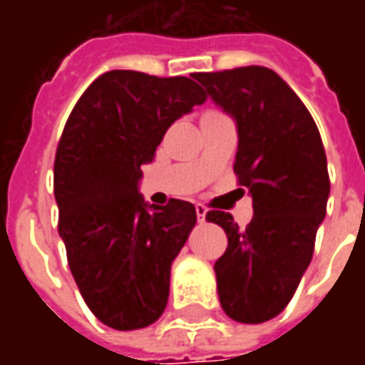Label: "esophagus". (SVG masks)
<instances>
[{"instance_id": "esophagus-1", "label": "esophagus", "mask_w": 365, "mask_h": 365, "mask_svg": "<svg viewBox=\"0 0 365 365\" xmlns=\"http://www.w3.org/2000/svg\"><path fill=\"white\" fill-rule=\"evenodd\" d=\"M195 213H197V219H199V222H203V221H205L207 207H205V205H201V203H197V205H195Z\"/></svg>"}]
</instances>
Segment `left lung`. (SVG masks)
<instances>
[{"label":"left lung","instance_id":"obj_1","mask_svg":"<svg viewBox=\"0 0 365 365\" xmlns=\"http://www.w3.org/2000/svg\"><path fill=\"white\" fill-rule=\"evenodd\" d=\"M193 78L237 119L232 170L254 207L246 229L225 211L205 217L229 238L215 262L221 307L232 321L266 322L287 307L313 258L330 193L324 146L309 109L274 70L245 66Z\"/></svg>","mask_w":365,"mask_h":365}]
</instances>
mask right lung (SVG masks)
Returning <instances> with one entry per match:
<instances>
[{"mask_svg":"<svg viewBox=\"0 0 365 365\" xmlns=\"http://www.w3.org/2000/svg\"><path fill=\"white\" fill-rule=\"evenodd\" d=\"M205 91L191 78L111 70L68 117L54 158L58 232L86 305L115 330L164 313L170 268L197 222L190 201L146 205L136 183L166 130Z\"/></svg>","mask_w":365,"mask_h":365,"instance_id":"right-lung-1","label":"right lung"}]
</instances>
